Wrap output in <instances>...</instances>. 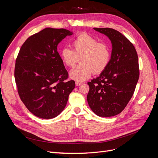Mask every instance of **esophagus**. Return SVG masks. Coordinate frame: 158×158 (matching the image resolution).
<instances>
[{"instance_id":"1","label":"esophagus","mask_w":158,"mask_h":158,"mask_svg":"<svg viewBox=\"0 0 158 158\" xmlns=\"http://www.w3.org/2000/svg\"><path fill=\"white\" fill-rule=\"evenodd\" d=\"M82 82H76V85H77V86H78V85H81V84H82Z\"/></svg>"}]
</instances>
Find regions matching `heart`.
<instances>
[{
    "instance_id": "b5f03b06",
    "label": "heart",
    "mask_w": 158,
    "mask_h": 158,
    "mask_svg": "<svg viewBox=\"0 0 158 158\" xmlns=\"http://www.w3.org/2000/svg\"><path fill=\"white\" fill-rule=\"evenodd\" d=\"M73 49L64 47L60 51V56L64 64L74 66L81 57V64L70 71L71 79L76 82H84L92 76L93 72L99 73L106 69L111 59L109 47L104 43H99L95 38L86 33H82L72 41Z\"/></svg>"
}]
</instances>
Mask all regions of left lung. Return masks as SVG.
<instances>
[{
	"instance_id": "obj_1",
	"label": "left lung",
	"mask_w": 158,
	"mask_h": 158,
	"mask_svg": "<svg viewBox=\"0 0 158 158\" xmlns=\"http://www.w3.org/2000/svg\"><path fill=\"white\" fill-rule=\"evenodd\" d=\"M94 30L109 38L112 51L106 69L88 83L87 100L97 115L113 117L125 108L135 92L139 78L138 55L132 43L119 31L108 27Z\"/></svg>"
}]
</instances>
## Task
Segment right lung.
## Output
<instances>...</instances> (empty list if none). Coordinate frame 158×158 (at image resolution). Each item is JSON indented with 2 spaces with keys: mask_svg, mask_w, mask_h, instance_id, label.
Listing matches in <instances>:
<instances>
[{
  "mask_svg": "<svg viewBox=\"0 0 158 158\" xmlns=\"http://www.w3.org/2000/svg\"><path fill=\"white\" fill-rule=\"evenodd\" d=\"M73 33L47 27L28 37L16 60L14 77L22 102L35 116L45 119L58 116L75 88L57 51V45Z\"/></svg>",
  "mask_w": 158,
  "mask_h": 158,
  "instance_id": "obj_1",
  "label": "right lung"
}]
</instances>
